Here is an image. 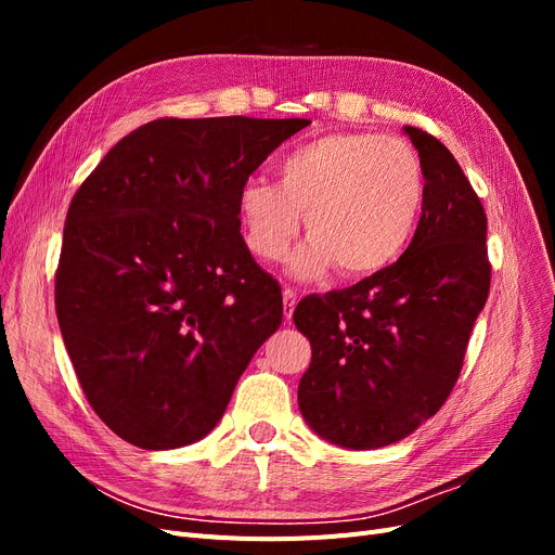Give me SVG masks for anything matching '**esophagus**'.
<instances>
[{
    "instance_id": "1",
    "label": "esophagus",
    "mask_w": 555,
    "mask_h": 555,
    "mask_svg": "<svg viewBox=\"0 0 555 555\" xmlns=\"http://www.w3.org/2000/svg\"><path fill=\"white\" fill-rule=\"evenodd\" d=\"M282 296H284V319H287V322H289V319L294 317V310H296V304H298V296H296V292L289 289V287L282 292Z\"/></svg>"
}]
</instances>
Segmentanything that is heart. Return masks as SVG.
<instances>
[{
    "mask_svg": "<svg viewBox=\"0 0 555 555\" xmlns=\"http://www.w3.org/2000/svg\"><path fill=\"white\" fill-rule=\"evenodd\" d=\"M426 201L422 159L398 139L331 133L280 162V184L247 180L238 212L247 249L278 261L300 231L310 241L289 261L296 278H319L335 266L343 278H367L408 249Z\"/></svg>",
    "mask_w": 555,
    "mask_h": 555,
    "instance_id": "1",
    "label": "heart"
}]
</instances>
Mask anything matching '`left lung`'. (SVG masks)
Segmentation results:
<instances>
[{"label":"left lung","instance_id":"1","mask_svg":"<svg viewBox=\"0 0 555 555\" xmlns=\"http://www.w3.org/2000/svg\"><path fill=\"white\" fill-rule=\"evenodd\" d=\"M405 133L426 178L410 247L384 271L306 296L294 310L312 345L300 414L319 438L347 449L393 444L444 405L491 287L486 212L473 184L428 131Z\"/></svg>","mask_w":555,"mask_h":555}]
</instances>
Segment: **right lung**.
<instances>
[{"label": "right lung", "instance_id": "1", "mask_svg": "<svg viewBox=\"0 0 555 555\" xmlns=\"http://www.w3.org/2000/svg\"><path fill=\"white\" fill-rule=\"evenodd\" d=\"M310 120L162 117L115 143L64 222L55 310L96 416L141 449L192 444L282 324L238 192Z\"/></svg>", "mask_w": 555, "mask_h": 555}]
</instances>
